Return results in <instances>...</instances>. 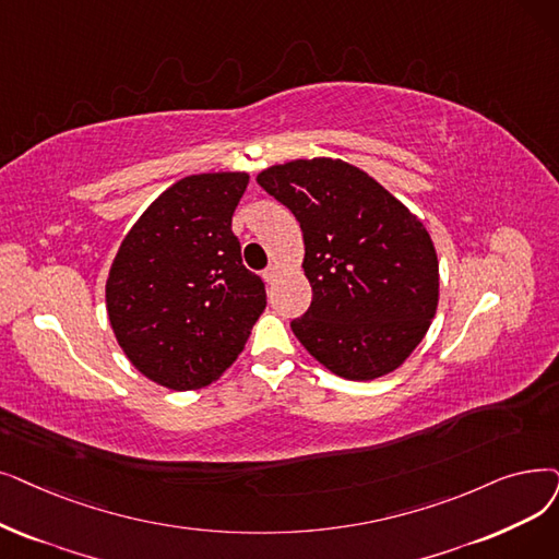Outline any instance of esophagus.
<instances>
[{
	"label": "esophagus",
	"mask_w": 559,
	"mask_h": 559,
	"mask_svg": "<svg viewBox=\"0 0 559 559\" xmlns=\"http://www.w3.org/2000/svg\"><path fill=\"white\" fill-rule=\"evenodd\" d=\"M262 276H264V281L266 283H276V278H278V266L276 264H270V266H266V270L262 272Z\"/></svg>",
	"instance_id": "34e87169"
}]
</instances>
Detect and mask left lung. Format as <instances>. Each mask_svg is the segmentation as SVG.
<instances>
[{"instance_id":"left-lung-1","label":"left lung","mask_w":559,"mask_h":559,"mask_svg":"<svg viewBox=\"0 0 559 559\" xmlns=\"http://www.w3.org/2000/svg\"><path fill=\"white\" fill-rule=\"evenodd\" d=\"M258 185L297 216L310 308L299 343L333 374L370 381L400 368L439 306L425 226L360 168L329 157L270 166Z\"/></svg>"}]
</instances>
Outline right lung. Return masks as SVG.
<instances>
[{
	"label": "right lung",
	"mask_w": 559,
	"mask_h": 559,
	"mask_svg": "<svg viewBox=\"0 0 559 559\" xmlns=\"http://www.w3.org/2000/svg\"><path fill=\"white\" fill-rule=\"evenodd\" d=\"M247 174L178 180L145 210L107 278V312L132 366L159 385L212 383L245 349L266 306L230 224Z\"/></svg>",
	"instance_id": "right-lung-1"
}]
</instances>
